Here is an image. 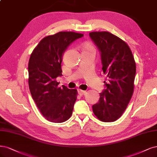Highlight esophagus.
<instances>
[{
    "mask_svg": "<svg viewBox=\"0 0 157 157\" xmlns=\"http://www.w3.org/2000/svg\"><path fill=\"white\" fill-rule=\"evenodd\" d=\"M86 93V91L84 90H82L80 89H78V94L80 95H84Z\"/></svg>",
    "mask_w": 157,
    "mask_h": 157,
    "instance_id": "1",
    "label": "esophagus"
}]
</instances>
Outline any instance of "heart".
I'll return each mask as SVG.
<instances>
[{
	"mask_svg": "<svg viewBox=\"0 0 157 157\" xmlns=\"http://www.w3.org/2000/svg\"><path fill=\"white\" fill-rule=\"evenodd\" d=\"M92 48V46L90 45H87L86 46L85 48Z\"/></svg>",
	"mask_w": 157,
	"mask_h": 157,
	"instance_id": "1",
	"label": "heart"
}]
</instances>
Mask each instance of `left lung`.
<instances>
[{
	"mask_svg": "<svg viewBox=\"0 0 157 157\" xmlns=\"http://www.w3.org/2000/svg\"><path fill=\"white\" fill-rule=\"evenodd\" d=\"M101 53L102 71L106 75V88L100 94L93 112L99 120L113 122L120 118L134 91L136 63L131 48L120 37L109 32L89 34Z\"/></svg>",
	"mask_w": 157,
	"mask_h": 157,
	"instance_id": "8db88e82",
	"label": "left lung"
}]
</instances>
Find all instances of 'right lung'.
<instances>
[{"mask_svg":"<svg viewBox=\"0 0 157 157\" xmlns=\"http://www.w3.org/2000/svg\"><path fill=\"white\" fill-rule=\"evenodd\" d=\"M82 34L59 32L43 38L32 51L29 62V86L35 103L47 120L62 123L71 116L77 90L58 87L63 54Z\"/></svg>","mask_w":157,"mask_h":157,"instance_id":"add662e5","label":"right lung"}]
</instances>
